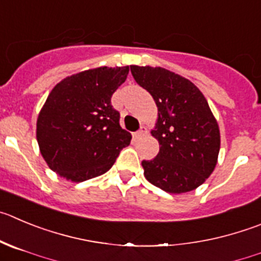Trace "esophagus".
Wrapping results in <instances>:
<instances>
[{
	"label": "esophagus",
	"instance_id": "34e87169",
	"mask_svg": "<svg viewBox=\"0 0 261 261\" xmlns=\"http://www.w3.org/2000/svg\"><path fill=\"white\" fill-rule=\"evenodd\" d=\"M144 134H147V127H144V126H142L140 127V130H138L136 133H134V138L135 139H139V138H142Z\"/></svg>",
	"mask_w": 261,
	"mask_h": 261
}]
</instances>
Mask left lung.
I'll use <instances>...</instances> for the list:
<instances>
[{
  "mask_svg": "<svg viewBox=\"0 0 261 261\" xmlns=\"http://www.w3.org/2000/svg\"><path fill=\"white\" fill-rule=\"evenodd\" d=\"M135 81L154 99L157 122L150 131L160 143L157 157L143 161L144 176L167 193L194 191L213 174L220 131L201 90L161 67L130 65Z\"/></svg>",
  "mask_w": 261,
  "mask_h": 261,
  "instance_id": "obj_1",
  "label": "left lung"
}]
</instances>
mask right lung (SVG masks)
I'll return each mask as SVG.
<instances>
[{
	"label": "right lung",
	"instance_id": "1",
	"mask_svg": "<svg viewBox=\"0 0 261 261\" xmlns=\"http://www.w3.org/2000/svg\"><path fill=\"white\" fill-rule=\"evenodd\" d=\"M128 67H99L65 77L48 94L37 118L38 147L60 177L80 182L100 176L131 142L111 97Z\"/></svg>",
	"mask_w": 261,
	"mask_h": 261
}]
</instances>
